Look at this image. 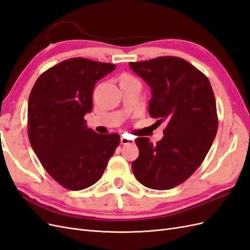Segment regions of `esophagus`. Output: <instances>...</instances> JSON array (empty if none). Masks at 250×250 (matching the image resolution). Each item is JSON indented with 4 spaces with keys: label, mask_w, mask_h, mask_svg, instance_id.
Segmentation results:
<instances>
[{
    "label": "esophagus",
    "mask_w": 250,
    "mask_h": 250,
    "mask_svg": "<svg viewBox=\"0 0 250 250\" xmlns=\"http://www.w3.org/2000/svg\"><path fill=\"white\" fill-rule=\"evenodd\" d=\"M133 143H134L133 140L128 139V138L124 137V135L121 137V144H122V145H127V144H133Z\"/></svg>",
    "instance_id": "esophagus-1"
}]
</instances>
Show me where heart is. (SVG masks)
Returning a JSON list of instances; mask_svg holds the SVG:
<instances>
[{
    "label": "heart",
    "instance_id": "heart-1",
    "mask_svg": "<svg viewBox=\"0 0 250 250\" xmlns=\"http://www.w3.org/2000/svg\"><path fill=\"white\" fill-rule=\"evenodd\" d=\"M128 78H129V77H127V76H124V77H123V79H128Z\"/></svg>",
    "mask_w": 250,
    "mask_h": 250
}]
</instances>
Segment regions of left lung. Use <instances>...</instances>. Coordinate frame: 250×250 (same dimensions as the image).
I'll list each match as a JSON object with an SVG mask.
<instances>
[{
    "mask_svg": "<svg viewBox=\"0 0 250 250\" xmlns=\"http://www.w3.org/2000/svg\"><path fill=\"white\" fill-rule=\"evenodd\" d=\"M129 66L151 87L149 115L167 123L156 145L148 138L135 140L140 154L132 171L143 186L169 190L199 168L214 142L218 117L213 88L206 75L179 57L162 56Z\"/></svg>",
    "mask_w": 250,
    "mask_h": 250,
    "instance_id": "8db88e82",
    "label": "left lung"
}]
</instances>
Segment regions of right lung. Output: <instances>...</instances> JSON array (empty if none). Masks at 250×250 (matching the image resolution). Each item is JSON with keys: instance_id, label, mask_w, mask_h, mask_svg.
I'll return each mask as SVG.
<instances>
[{"instance_id": "right-lung-1", "label": "right lung", "mask_w": 250, "mask_h": 250, "mask_svg": "<svg viewBox=\"0 0 250 250\" xmlns=\"http://www.w3.org/2000/svg\"><path fill=\"white\" fill-rule=\"evenodd\" d=\"M116 69L81 57L52 66L37 78L28 101V137L50 176L72 191L101 178L120 144L117 133L87 128L95 83Z\"/></svg>"}]
</instances>
